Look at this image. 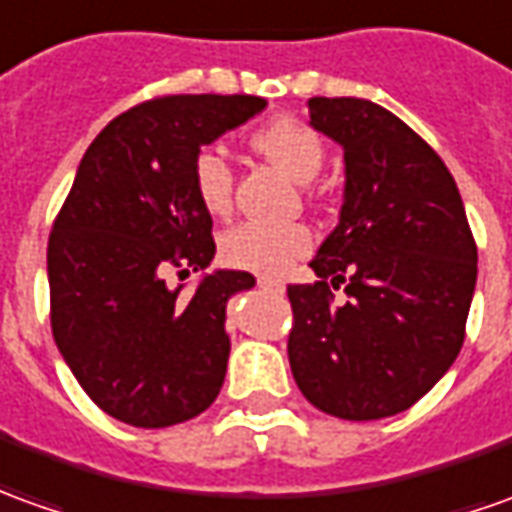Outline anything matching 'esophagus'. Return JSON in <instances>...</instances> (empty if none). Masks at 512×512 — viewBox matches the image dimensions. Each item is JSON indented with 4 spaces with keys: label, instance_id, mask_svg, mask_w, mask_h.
Segmentation results:
<instances>
[{
    "label": "esophagus",
    "instance_id": "obj_1",
    "mask_svg": "<svg viewBox=\"0 0 512 512\" xmlns=\"http://www.w3.org/2000/svg\"><path fill=\"white\" fill-rule=\"evenodd\" d=\"M259 290L264 292H284V284L276 278H259Z\"/></svg>",
    "mask_w": 512,
    "mask_h": 512
}]
</instances>
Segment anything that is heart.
Masks as SVG:
<instances>
[{"mask_svg": "<svg viewBox=\"0 0 512 512\" xmlns=\"http://www.w3.org/2000/svg\"><path fill=\"white\" fill-rule=\"evenodd\" d=\"M256 150L273 161L292 181H312L326 158L323 139L309 125L292 116H278L253 136ZM197 200L211 214H225L234 195V172L222 150L203 147L192 164ZM312 248V234L298 222L267 225V222H239L220 239L222 262L236 270H248L259 276H276L287 270Z\"/></svg>", "mask_w": 512, "mask_h": 512, "instance_id": "heart-1", "label": "heart"}]
</instances>
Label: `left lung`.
<instances>
[{"mask_svg":"<svg viewBox=\"0 0 512 512\" xmlns=\"http://www.w3.org/2000/svg\"><path fill=\"white\" fill-rule=\"evenodd\" d=\"M309 125L343 147L340 220L287 287L290 368L309 404L345 421L410 410L463 348L477 245L446 164L396 114L357 97H312ZM343 283L349 301L334 304Z\"/></svg>","mask_w":512,"mask_h":512,"instance_id":"left-lung-1","label":"left lung"}]
</instances>
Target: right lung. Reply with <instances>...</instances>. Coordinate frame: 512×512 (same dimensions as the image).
I'll return each mask as SVG.
<instances>
[{"label":"right lung","instance_id":"right-lung-1","mask_svg":"<svg viewBox=\"0 0 512 512\" xmlns=\"http://www.w3.org/2000/svg\"><path fill=\"white\" fill-rule=\"evenodd\" d=\"M250 94H178L116 116L83 155L47 248L52 334L88 398L142 429L209 410L225 382V306L253 290L209 270L217 245L192 164L206 144L262 114ZM169 266L203 269L192 293Z\"/></svg>","mask_w":512,"mask_h":512}]
</instances>
